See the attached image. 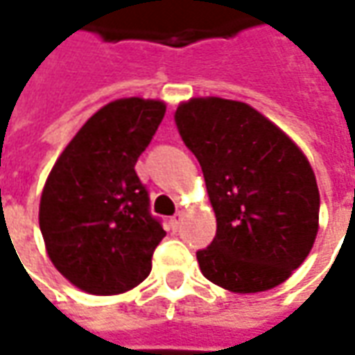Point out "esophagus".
Segmentation results:
<instances>
[{
    "label": "esophagus",
    "instance_id": "esophagus-1",
    "mask_svg": "<svg viewBox=\"0 0 355 355\" xmlns=\"http://www.w3.org/2000/svg\"><path fill=\"white\" fill-rule=\"evenodd\" d=\"M180 224H182V215H180V213H177V215L171 218V228L177 232L178 228H180Z\"/></svg>",
    "mask_w": 355,
    "mask_h": 355
}]
</instances>
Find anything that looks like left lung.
<instances>
[{"mask_svg":"<svg viewBox=\"0 0 355 355\" xmlns=\"http://www.w3.org/2000/svg\"><path fill=\"white\" fill-rule=\"evenodd\" d=\"M178 132L203 171L216 216L201 274L232 293L274 289L306 261L320 230L312 165L287 132L245 102H180Z\"/></svg>","mask_w":355,"mask_h":355,"instance_id":"obj_1","label":"left lung"}]
</instances>
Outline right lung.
<instances>
[{
  "label": "right lung",
  "instance_id": "obj_1",
  "mask_svg": "<svg viewBox=\"0 0 355 355\" xmlns=\"http://www.w3.org/2000/svg\"><path fill=\"white\" fill-rule=\"evenodd\" d=\"M157 98H117L94 112L58 155L40 201L53 266L89 295H121L142 283L165 238L135 171L165 116Z\"/></svg>",
  "mask_w": 355,
  "mask_h": 355
}]
</instances>
